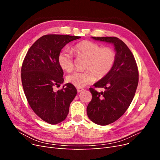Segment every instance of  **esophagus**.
<instances>
[{"label": "esophagus", "mask_w": 160, "mask_h": 160, "mask_svg": "<svg viewBox=\"0 0 160 160\" xmlns=\"http://www.w3.org/2000/svg\"><path fill=\"white\" fill-rule=\"evenodd\" d=\"M77 92H78V93H79V92H81L83 90V89H82V88H77Z\"/></svg>", "instance_id": "esophagus-1"}]
</instances>
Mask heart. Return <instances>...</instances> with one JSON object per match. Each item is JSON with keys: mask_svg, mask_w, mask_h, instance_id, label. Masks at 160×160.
Returning <instances> with one entry per match:
<instances>
[{"mask_svg": "<svg viewBox=\"0 0 160 160\" xmlns=\"http://www.w3.org/2000/svg\"><path fill=\"white\" fill-rule=\"evenodd\" d=\"M79 56L87 57L85 71H76L67 77V81L77 88H84L95 81V75L102 79L112 69L116 60L115 51L110 47H101L98 43L89 41L80 42L74 47ZM61 68L71 72L74 68L73 55L69 49L61 51L57 58Z\"/></svg>", "mask_w": 160, "mask_h": 160, "instance_id": "heart-1", "label": "heart"}]
</instances>
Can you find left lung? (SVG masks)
<instances>
[{
	"instance_id": "obj_1",
	"label": "left lung",
	"mask_w": 160,
	"mask_h": 160,
	"mask_svg": "<svg viewBox=\"0 0 160 160\" xmlns=\"http://www.w3.org/2000/svg\"><path fill=\"white\" fill-rule=\"evenodd\" d=\"M91 38L113 45L116 54L115 64L109 73L93 85L105 91L98 92L90 88L92 99L87 108L91 121L106 125L122 117L132 103L138 85V69L132 52L119 38Z\"/></svg>"
}]
</instances>
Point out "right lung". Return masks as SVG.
Masks as SVG:
<instances>
[{
    "mask_svg": "<svg viewBox=\"0 0 160 160\" xmlns=\"http://www.w3.org/2000/svg\"><path fill=\"white\" fill-rule=\"evenodd\" d=\"M80 37L67 35H47L41 37L28 51L21 69L25 94L31 108L45 122L55 125L64 121L77 91L67 83L61 90L55 86L64 82L63 71L57 58L67 43Z\"/></svg>",
    "mask_w": 160,
    "mask_h": 160,
    "instance_id": "right-lung-1",
    "label": "right lung"
}]
</instances>
